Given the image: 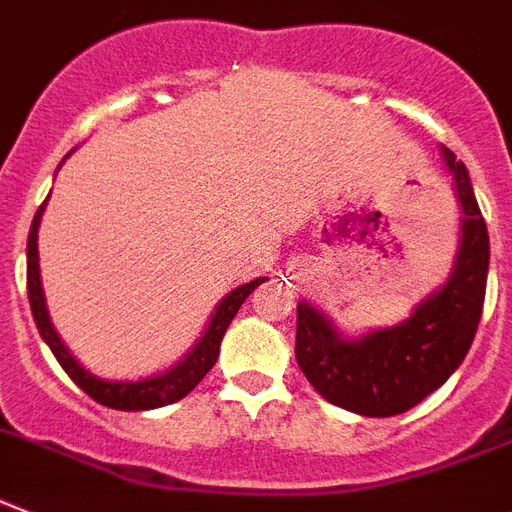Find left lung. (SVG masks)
Returning a JSON list of instances; mask_svg holds the SVG:
<instances>
[{
    "mask_svg": "<svg viewBox=\"0 0 512 512\" xmlns=\"http://www.w3.org/2000/svg\"><path fill=\"white\" fill-rule=\"evenodd\" d=\"M461 205V239L448 281L398 325L346 336L307 299L296 304V362L309 385L333 406L359 416L414 409L466 359L482 320L489 234L463 161L442 145Z\"/></svg>",
    "mask_w": 512,
    "mask_h": 512,
    "instance_id": "left-lung-1",
    "label": "left lung"
}]
</instances>
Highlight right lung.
<instances>
[{
    "label": "right lung",
    "instance_id": "obj_1",
    "mask_svg": "<svg viewBox=\"0 0 512 512\" xmlns=\"http://www.w3.org/2000/svg\"><path fill=\"white\" fill-rule=\"evenodd\" d=\"M72 156V150L64 156V161ZM62 161V163H64ZM49 200V197H46ZM46 200L38 208L36 218L30 223L28 234V302L30 312H33V320H36V328L41 333V338L46 341V346L51 349V354L57 356V362L62 364V369L72 377L77 388L85 390V393L98 401L101 406H109V409L117 411H148V409H161V406H169V403L182 401L184 395L195 388L197 382L203 380L210 372V367L218 362V351H221V341L226 336V328L231 325L234 315L239 312V307L244 304L252 291L265 283L268 278H255V281L242 283L236 286L234 291L223 296L218 307L213 309L208 325H205L203 336L197 338V343L192 346L187 354L174 364V367L163 369L158 375L143 377V380H103L96 377L93 372L77 362L75 356L70 354V349L64 346L59 333L51 325L49 309H46V296L44 286H41V268H38V226H41V216H44Z\"/></svg>",
    "mask_w": 512,
    "mask_h": 512
}]
</instances>
